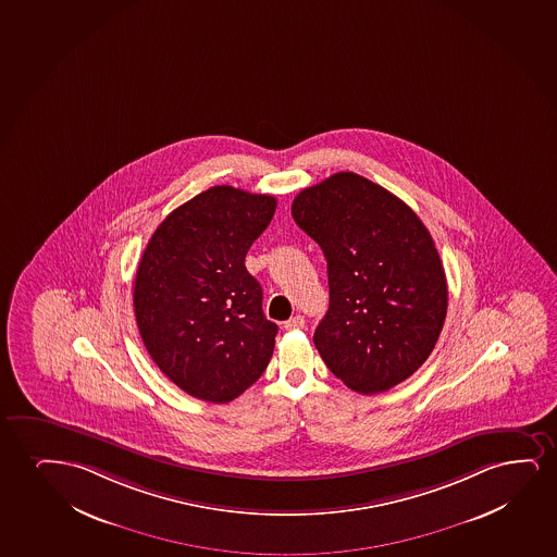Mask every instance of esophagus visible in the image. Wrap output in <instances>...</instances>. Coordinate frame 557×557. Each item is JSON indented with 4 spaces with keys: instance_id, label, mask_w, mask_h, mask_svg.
Masks as SVG:
<instances>
[{
    "instance_id": "1",
    "label": "esophagus",
    "mask_w": 557,
    "mask_h": 557,
    "mask_svg": "<svg viewBox=\"0 0 557 557\" xmlns=\"http://www.w3.org/2000/svg\"><path fill=\"white\" fill-rule=\"evenodd\" d=\"M304 321L302 315H295V318H290L289 321H285V329L287 331H298V329H304Z\"/></svg>"
}]
</instances>
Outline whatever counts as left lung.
Returning <instances> with one entry per match:
<instances>
[{
  "label": "left lung",
  "instance_id": "1",
  "mask_svg": "<svg viewBox=\"0 0 557 557\" xmlns=\"http://www.w3.org/2000/svg\"><path fill=\"white\" fill-rule=\"evenodd\" d=\"M290 213L326 259L331 302L313 344L329 370L362 395L405 382L429 359L448 311L425 224L354 172L304 188Z\"/></svg>",
  "mask_w": 557,
  "mask_h": 557
}]
</instances>
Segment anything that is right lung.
Instances as JSON below:
<instances>
[{"instance_id": "1", "label": "right lung", "mask_w": 557, "mask_h": 557, "mask_svg": "<svg viewBox=\"0 0 557 557\" xmlns=\"http://www.w3.org/2000/svg\"><path fill=\"white\" fill-rule=\"evenodd\" d=\"M275 206L274 196L218 185L172 211L145 247L134 283L139 334L190 397L231 403L274 354L277 325L244 262Z\"/></svg>"}]
</instances>
